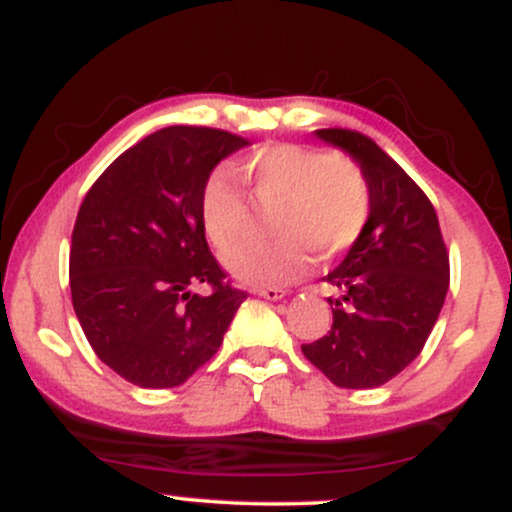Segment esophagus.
I'll use <instances>...</instances> for the list:
<instances>
[{
	"label": "esophagus",
	"mask_w": 512,
	"mask_h": 512,
	"mask_svg": "<svg viewBox=\"0 0 512 512\" xmlns=\"http://www.w3.org/2000/svg\"><path fill=\"white\" fill-rule=\"evenodd\" d=\"M257 293V296L267 298V301H279V298L286 296L284 289H279V286H257V289H252Z\"/></svg>",
	"instance_id": "34e87169"
}]
</instances>
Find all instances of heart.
Returning a JSON list of instances; mask_svg holds the SVG:
<instances>
[{"label":"heart","mask_w":512,"mask_h":512,"mask_svg":"<svg viewBox=\"0 0 512 512\" xmlns=\"http://www.w3.org/2000/svg\"><path fill=\"white\" fill-rule=\"evenodd\" d=\"M257 202L274 204L267 243H238L250 219L248 199L236 175L219 168L204 182V233L238 279L255 286H284L317 260L342 255L361 238L370 216V190L363 170L346 154H322L301 144H269L243 163Z\"/></svg>","instance_id":"heart-1"}]
</instances>
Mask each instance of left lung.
<instances>
[{
    "instance_id": "8db88e82",
    "label": "left lung",
    "mask_w": 512,
    "mask_h": 512,
    "mask_svg": "<svg viewBox=\"0 0 512 512\" xmlns=\"http://www.w3.org/2000/svg\"><path fill=\"white\" fill-rule=\"evenodd\" d=\"M361 163L370 216L327 284L332 330L303 354L334 385L366 390L395 378L424 349L450 286V257L431 199L373 139L356 129H317Z\"/></svg>"
}]
</instances>
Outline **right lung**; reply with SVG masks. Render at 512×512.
<instances>
[{"label": "right lung", "instance_id": "1", "mask_svg": "<svg viewBox=\"0 0 512 512\" xmlns=\"http://www.w3.org/2000/svg\"><path fill=\"white\" fill-rule=\"evenodd\" d=\"M245 144L226 129L163 127L117 156L81 202L74 313L96 356L132 385L185 383L248 298L211 255L199 211L211 170Z\"/></svg>", "mask_w": 512, "mask_h": 512}]
</instances>
